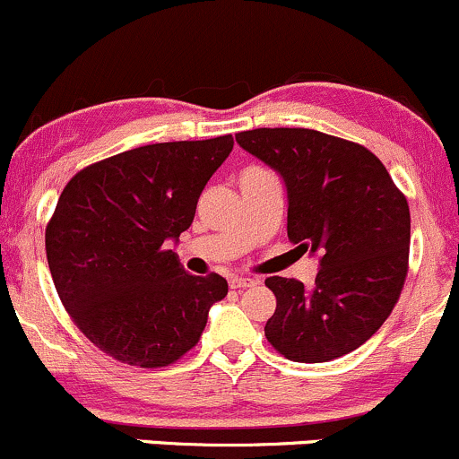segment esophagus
<instances>
[{"label": "esophagus", "instance_id": "obj_1", "mask_svg": "<svg viewBox=\"0 0 459 459\" xmlns=\"http://www.w3.org/2000/svg\"><path fill=\"white\" fill-rule=\"evenodd\" d=\"M254 284H258V280L255 278H247V275H234V278H230V287L231 289H249L254 287Z\"/></svg>", "mask_w": 459, "mask_h": 459}]
</instances>
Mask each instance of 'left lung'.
Returning a JSON list of instances; mask_svg holds the SVG:
<instances>
[{"instance_id": "8db88e82", "label": "left lung", "mask_w": 459, "mask_h": 459, "mask_svg": "<svg viewBox=\"0 0 459 459\" xmlns=\"http://www.w3.org/2000/svg\"><path fill=\"white\" fill-rule=\"evenodd\" d=\"M287 186V231L319 251L313 289L271 275L275 313L264 334L280 354L322 363L366 343L401 298L411 219L405 195L366 146L313 129H254L236 135Z\"/></svg>"}]
</instances>
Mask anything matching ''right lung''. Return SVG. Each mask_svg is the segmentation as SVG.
<instances>
[{
  "label": "right lung",
  "mask_w": 459,
  "mask_h": 459,
  "mask_svg": "<svg viewBox=\"0 0 459 459\" xmlns=\"http://www.w3.org/2000/svg\"><path fill=\"white\" fill-rule=\"evenodd\" d=\"M231 149V135L140 146L87 166L63 188L46 228L48 264L74 324L109 357L170 366L228 295L219 273H186L169 240L190 228Z\"/></svg>",
  "instance_id": "obj_1"
}]
</instances>
